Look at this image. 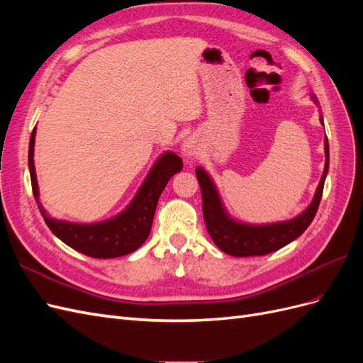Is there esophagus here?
<instances>
[{
    "mask_svg": "<svg viewBox=\"0 0 363 363\" xmlns=\"http://www.w3.org/2000/svg\"><path fill=\"white\" fill-rule=\"evenodd\" d=\"M199 151H200V144H199V140H196L195 138H188L184 140V144H183V156L188 159V160H191V159H194L196 155H199Z\"/></svg>",
    "mask_w": 363,
    "mask_h": 363,
    "instance_id": "34e87169",
    "label": "esophagus"
}]
</instances>
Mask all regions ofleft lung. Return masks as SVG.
<instances>
[{
  "label": "left lung",
  "instance_id": "left-lung-1",
  "mask_svg": "<svg viewBox=\"0 0 363 363\" xmlns=\"http://www.w3.org/2000/svg\"><path fill=\"white\" fill-rule=\"evenodd\" d=\"M321 124H323V116ZM325 145V167L323 177L318 184L313 201L306 208L303 213L289 221L265 224V225H250L238 223L230 218L219 199L218 191L212 179L201 168H196L195 174L199 179L201 196H203V215L208 235L216 244V247L224 251L225 255L236 257H250V256H265L272 251H277L281 247L288 245L294 239L298 238L304 230L311 225L316 215L318 207L321 203L325 175L328 171V142L324 140Z\"/></svg>",
  "mask_w": 363,
  "mask_h": 363
}]
</instances>
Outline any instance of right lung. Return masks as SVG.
Returning <instances> with one entry per match:
<instances>
[{
  "instance_id": "right-lung-1",
  "label": "right lung",
  "mask_w": 363,
  "mask_h": 363,
  "mask_svg": "<svg viewBox=\"0 0 363 363\" xmlns=\"http://www.w3.org/2000/svg\"><path fill=\"white\" fill-rule=\"evenodd\" d=\"M35 135L33 130L28 147V168L31 177V188L39 211L51 232L71 248L95 259H112L130 255L145 242L152 218L157 207L159 196L164 186L175 172L182 171V159L168 151L159 157L151 168L144 184L123 213L98 224H75L67 221H57L48 216L39 203V189L33 162V148H35Z\"/></svg>"
}]
</instances>
